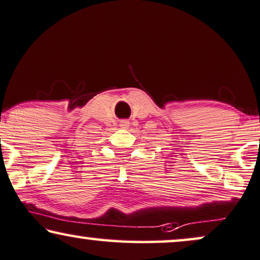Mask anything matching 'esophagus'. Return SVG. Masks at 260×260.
Listing matches in <instances>:
<instances>
[{
    "mask_svg": "<svg viewBox=\"0 0 260 260\" xmlns=\"http://www.w3.org/2000/svg\"><path fill=\"white\" fill-rule=\"evenodd\" d=\"M128 121H121V123H120V126L122 127V128H127L128 127Z\"/></svg>",
    "mask_w": 260,
    "mask_h": 260,
    "instance_id": "34e87169",
    "label": "esophagus"
}]
</instances>
